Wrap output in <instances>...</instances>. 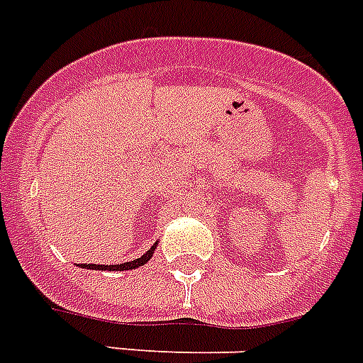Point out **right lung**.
Instances as JSON below:
<instances>
[{
	"label": "right lung",
	"mask_w": 363,
	"mask_h": 363,
	"mask_svg": "<svg viewBox=\"0 0 363 363\" xmlns=\"http://www.w3.org/2000/svg\"><path fill=\"white\" fill-rule=\"evenodd\" d=\"M155 247H157V243H155L153 247L149 249L145 255H142L140 258H136V260H130V262H123V264H116V266H103V264H81V267H84V269H96V271H127V269H136V267L144 266V264H147L149 258L153 257V251Z\"/></svg>",
	"instance_id": "right-lung-1"
}]
</instances>
